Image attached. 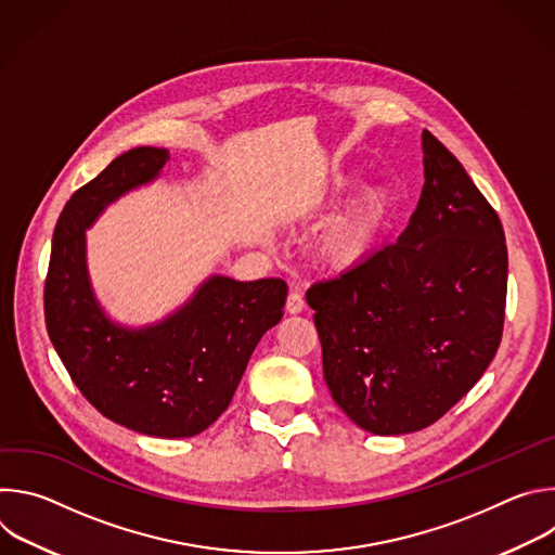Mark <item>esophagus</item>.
I'll return each mask as SVG.
<instances>
[{"instance_id":"1","label":"esophagus","mask_w":555,"mask_h":555,"mask_svg":"<svg viewBox=\"0 0 555 555\" xmlns=\"http://www.w3.org/2000/svg\"><path fill=\"white\" fill-rule=\"evenodd\" d=\"M285 309H287L289 313H298V311L305 309V298H302V294H300L298 289H292V292H289L287 302H285Z\"/></svg>"}]
</instances>
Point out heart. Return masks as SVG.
Here are the masks:
<instances>
[{
	"label": "heart",
	"mask_w": 555,
	"mask_h": 555,
	"mask_svg": "<svg viewBox=\"0 0 555 555\" xmlns=\"http://www.w3.org/2000/svg\"><path fill=\"white\" fill-rule=\"evenodd\" d=\"M366 236H369V221H358L345 228H338L330 234L325 242V255L334 266H351L360 259V255L366 248Z\"/></svg>",
	"instance_id": "1"
}]
</instances>
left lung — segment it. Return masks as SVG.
<instances>
[{"instance_id":"left-lung-1","label":"left lung","mask_w":555,"mask_h":555,"mask_svg":"<svg viewBox=\"0 0 555 555\" xmlns=\"http://www.w3.org/2000/svg\"><path fill=\"white\" fill-rule=\"evenodd\" d=\"M422 146L426 182L398 242L307 289L332 398L373 435L441 420L503 336V223L428 129Z\"/></svg>"}]
</instances>
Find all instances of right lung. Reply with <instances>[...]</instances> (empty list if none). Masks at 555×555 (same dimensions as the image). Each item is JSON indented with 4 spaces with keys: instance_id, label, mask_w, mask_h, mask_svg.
<instances>
[{
    "instance_id": "right-lung-1",
    "label": "right lung",
    "mask_w": 555,
    "mask_h": 555,
    "mask_svg": "<svg viewBox=\"0 0 555 555\" xmlns=\"http://www.w3.org/2000/svg\"><path fill=\"white\" fill-rule=\"evenodd\" d=\"M167 160V149L135 146L69 197L52 236L43 309L61 362L101 415L180 439L204 433L228 409L261 336L283 319L287 285L212 276L160 325L129 332L105 319L88 281L86 228Z\"/></svg>"
}]
</instances>
